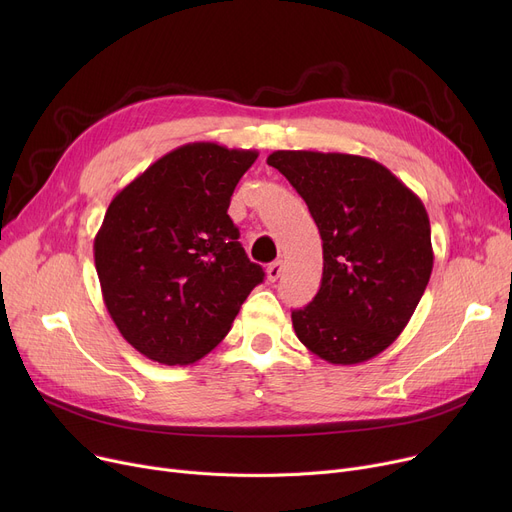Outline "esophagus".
I'll list each match as a JSON object with an SVG mask.
<instances>
[{
  "instance_id": "esophagus-1",
  "label": "esophagus",
  "mask_w": 512,
  "mask_h": 512,
  "mask_svg": "<svg viewBox=\"0 0 512 512\" xmlns=\"http://www.w3.org/2000/svg\"><path fill=\"white\" fill-rule=\"evenodd\" d=\"M282 270H284L282 261H274V263H270V265H267V270H265L267 280H270V282H276V280L282 276Z\"/></svg>"
}]
</instances>
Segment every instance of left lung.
I'll return each mask as SVG.
<instances>
[{"label": "left lung", "instance_id": "8db88e82", "mask_svg": "<svg viewBox=\"0 0 512 512\" xmlns=\"http://www.w3.org/2000/svg\"><path fill=\"white\" fill-rule=\"evenodd\" d=\"M267 164L297 188L324 240L321 286L292 311L297 338L332 365L378 357L407 328L432 276L421 199L361 155L274 151Z\"/></svg>", "mask_w": 512, "mask_h": 512}]
</instances>
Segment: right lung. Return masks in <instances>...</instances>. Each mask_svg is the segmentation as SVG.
Listing matches in <instances>:
<instances>
[{"instance_id": "right-lung-1", "label": "right lung", "mask_w": 512, "mask_h": 512, "mask_svg": "<svg viewBox=\"0 0 512 512\" xmlns=\"http://www.w3.org/2000/svg\"><path fill=\"white\" fill-rule=\"evenodd\" d=\"M253 149L188 143L126 184L95 236L103 303L124 340L164 365L205 357L263 282L238 242L230 197Z\"/></svg>"}]
</instances>
